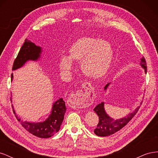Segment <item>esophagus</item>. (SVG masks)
Returning <instances> with one entry per match:
<instances>
[{"label":"esophagus","instance_id":"1","mask_svg":"<svg viewBox=\"0 0 158 158\" xmlns=\"http://www.w3.org/2000/svg\"><path fill=\"white\" fill-rule=\"evenodd\" d=\"M82 87L84 91L79 89L70 95V103L76 108L88 107L93 102L94 92L92 85L88 82H85Z\"/></svg>","mask_w":158,"mask_h":158}]
</instances>
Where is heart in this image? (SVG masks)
I'll return each instance as SVG.
<instances>
[{"mask_svg":"<svg viewBox=\"0 0 158 158\" xmlns=\"http://www.w3.org/2000/svg\"><path fill=\"white\" fill-rule=\"evenodd\" d=\"M69 56L62 55L59 67L65 73L73 69V60L81 61L83 73L91 78H98L106 73L113 59V49L106 41L83 37L73 43L69 49Z\"/></svg>","mask_w":158,"mask_h":158,"instance_id":"b5f03b06","label":"heart"}]
</instances>
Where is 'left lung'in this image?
<instances>
[{
	"label": "left lung",
	"mask_w": 158,
	"mask_h": 158,
	"mask_svg": "<svg viewBox=\"0 0 158 158\" xmlns=\"http://www.w3.org/2000/svg\"><path fill=\"white\" fill-rule=\"evenodd\" d=\"M140 64L144 69L145 73H146L147 66L144 56L140 59ZM109 84L110 83H108L106 85V86L104 87V90H107ZM140 104H142V103ZM140 106H138L135 111L129 113L128 115H127V117L116 119L115 120V119L109 117L106 112V110H105L104 108V102H102L101 103L98 104L94 109V111L96 113L99 119L97 128L94 130V133L99 136H107L113 135V134L115 133L119 130H121L124 127L126 126L128 123L136 114Z\"/></svg>",
	"instance_id": "8db88e82"
}]
</instances>
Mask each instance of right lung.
Instances as JSON below:
<instances>
[{
  "label": "right lung",
  "instance_id": "add662e5",
  "mask_svg": "<svg viewBox=\"0 0 158 158\" xmlns=\"http://www.w3.org/2000/svg\"><path fill=\"white\" fill-rule=\"evenodd\" d=\"M42 48L35 45L31 41L26 39L24 44L19 51L16 59L14 62L12 70L21 68L28 60L37 61L41 58ZM13 74H11V80H13ZM13 112L18 121L22 127L30 133L35 136L41 138H48L53 136L60 130L62 123L64 119L66 107L63 98L59 99L52 104V107L50 115L45 121L40 123H31L23 121L19 117L12 105Z\"/></svg>",
  "mask_w": 158,
  "mask_h": 158
}]
</instances>
